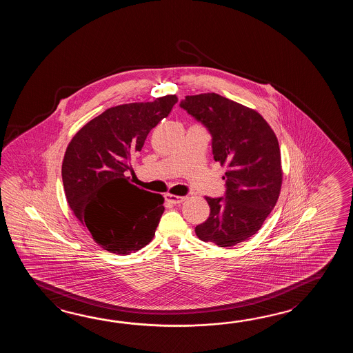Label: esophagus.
Masks as SVG:
<instances>
[{
  "mask_svg": "<svg viewBox=\"0 0 353 353\" xmlns=\"http://www.w3.org/2000/svg\"><path fill=\"white\" fill-rule=\"evenodd\" d=\"M166 202L172 203V204H180L185 201V196H179V195L166 194Z\"/></svg>",
  "mask_w": 353,
  "mask_h": 353,
  "instance_id": "34e87169",
  "label": "esophagus"
}]
</instances>
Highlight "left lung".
<instances>
[{"mask_svg": "<svg viewBox=\"0 0 353 353\" xmlns=\"http://www.w3.org/2000/svg\"><path fill=\"white\" fill-rule=\"evenodd\" d=\"M180 107L208 128L213 159L227 168L225 196H205L210 217L195 233L204 242L232 248L255 234L278 202V137L257 111L217 93L185 96Z\"/></svg>", "mask_w": 353, "mask_h": 353, "instance_id": "8db88e82", "label": "left lung"}]
</instances>
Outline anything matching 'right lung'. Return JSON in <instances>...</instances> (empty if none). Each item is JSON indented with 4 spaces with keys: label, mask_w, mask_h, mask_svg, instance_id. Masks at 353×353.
<instances>
[{
    "label": "right lung",
    "mask_w": 353,
    "mask_h": 353,
    "mask_svg": "<svg viewBox=\"0 0 353 353\" xmlns=\"http://www.w3.org/2000/svg\"><path fill=\"white\" fill-rule=\"evenodd\" d=\"M175 94L105 110L70 140L61 178L68 204L101 248L128 255L154 237L164 198L128 181L146 136L170 113Z\"/></svg>",
    "instance_id": "1"
}]
</instances>
